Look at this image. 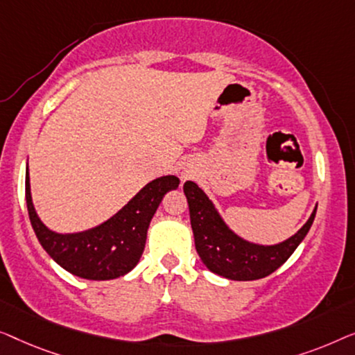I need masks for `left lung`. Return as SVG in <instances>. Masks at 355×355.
Here are the masks:
<instances>
[{"label": "left lung", "instance_id": "1", "mask_svg": "<svg viewBox=\"0 0 355 355\" xmlns=\"http://www.w3.org/2000/svg\"><path fill=\"white\" fill-rule=\"evenodd\" d=\"M183 191L188 199L194 244L202 263L217 275L236 282L263 278L282 267L306 238L317 212L315 207L309 220L291 238L263 246L238 236L196 183L184 182Z\"/></svg>", "mask_w": 355, "mask_h": 355}]
</instances>
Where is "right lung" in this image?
<instances>
[{
    "instance_id": "add662e5",
    "label": "right lung",
    "mask_w": 355,
    "mask_h": 355,
    "mask_svg": "<svg viewBox=\"0 0 355 355\" xmlns=\"http://www.w3.org/2000/svg\"><path fill=\"white\" fill-rule=\"evenodd\" d=\"M177 175H164L143 187L106 222L77 233H58L40 220L30 193L26 171V201L33 232L54 262L85 279H114L127 275L144 251L149 223L162 198L177 189Z\"/></svg>"
}]
</instances>
